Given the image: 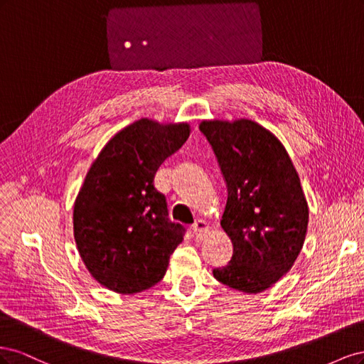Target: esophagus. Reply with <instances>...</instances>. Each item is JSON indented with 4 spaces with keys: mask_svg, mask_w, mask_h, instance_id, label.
<instances>
[{
    "mask_svg": "<svg viewBox=\"0 0 364 364\" xmlns=\"http://www.w3.org/2000/svg\"><path fill=\"white\" fill-rule=\"evenodd\" d=\"M208 232V225L203 220H197V222L193 225V234L196 240H203Z\"/></svg>",
    "mask_w": 364,
    "mask_h": 364,
    "instance_id": "1",
    "label": "esophagus"
}]
</instances>
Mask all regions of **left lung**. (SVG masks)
<instances>
[{
    "label": "left lung",
    "mask_w": 364,
    "mask_h": 364,
    "mask_svg": "<svg viewBox=\"0 0 364 364\" xmlns=\"http://www.w3.org/2000/svg\"><path fill=\"white\" fill-rule=\"evenodd\" d=\"M228 186L222 217L232 241V258L214 278L243 293L278 282L304 246L308 205L287 150L272 132L252 119L202 121Z\"/></svg>",
    "instance_id": "8db88e82"
}]
</instances>
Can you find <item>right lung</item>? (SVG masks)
Masks as SVG:
<instances>
[{"label": "right lung", "mask_w": 364, "mask_h": 364, "mask_svg": "<svg viewBox=\"0 0 364 364\" xmlns=\"http://www.w3.org/2000/svg\"><path fill=\"white\" fill-rule=\"evenodd\" d=\"M190 136L188 123L141 118L109 139L74 203V240L103 287L134 294L159 282L185 228L168 220L153 179Z\"/></svg>", "instance_id": "obj_1"}]
</instances>
